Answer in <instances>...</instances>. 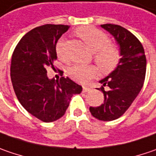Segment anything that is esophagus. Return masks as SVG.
<instances>
[{
  "mask_svg": "<svg viewBox=\"0 0 156 156\" xmlns=\"http://www.w3.org/2000/svg\"><path fill=\"white\" fill-rule=\"evenodd\" d=\"M90 90H91V87H89V86H83V91L84 92L89 91Z\"/></svg>",
  "mask_w": 156,
  "mask_h": 156,
  "instance_id": "34e87169",
  "label": "esophagus"
}]
</instances>
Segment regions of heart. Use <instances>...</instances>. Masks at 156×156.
I'll list each match as a JSON object with an SVG mask.
<instances>
[{
  "label": "heart",
  "instance_id": "1",
  "mask_svg": "<svg viewBox=\"0 0 156 156\" xmlns=\"http://www.w3.org/2000/svg\"><path fill=\"white\" fill-rule=\"evenodd\" d=\"M76 35L80 37L91 51H95L94 59L104 73L114 71L120 62L121 55L119 48L110 44L107 35L94 27H82L76 31ZM56 53L63 62H67L65 54V40L61 38L56 44ZM68 74L72 79L79 83H86L97 74V68L94 65H74L69 68Z\"/></svg>",
  "mask_w": 156,
  "mask_h": 156
}]
</instances>
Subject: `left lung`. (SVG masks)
<instances>
[{
	"label": "left lung",
	"mask_w": 156,
	"mask_h": 156,
	"mask_svg": "<svg viewBox=\"0 0 156 156\" xmlns=\"http://www.w3.org/2000/svg\"><path fill=\"white\" fill-rule=\"evenodd\" d=\"M119 46L121 59L118 67L99 82L98 90L104 93V103L90 107L91 115L99 120L111 121L119 118L132 105L141 90L146 76L145 52L138 38L130 31L116 24H103ZM107 86L108 91L104 87Z\"/></svg>",
	"instance_id": "obj_1"
}]
</instances>
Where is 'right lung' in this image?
<instances>
[{
    "instance_id": "right-lung-1",
    "label": "right lung",
    "mask_w": 156,
    "mask_h": 156,
    "mask_svg": "<svg viewBox=\"0 0 156 156\" xmlns=\"http://www.w3.org/2000/svg\"><path fill=\"white\" fill-rule=\"evenodd\" d=\"M70 26L45 24L29 31L19 41L12 55L10 77L21 105L38 119L52 122L66 112L71 97L82 86L71 78L50 79L47 68L54 69L56 44ZM63 76V71H60Z\"/></svg>"
}]
</instances>
